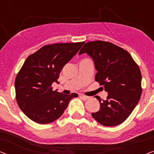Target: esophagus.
I'll list each match as a JSON object with an SVG mask.
<instances>
[{
  "instance_id": "1",
  "label": "esophagus",
  "mask_w": 154,
  "mask_h": 154,
  "mask_svg": "<svg viewBox=\"0 0 154 154\" xmlns=\"http://www.w3.org/2000/svg\"><path fill=\"white\" fill-rule=\"evenodd\" d=\"M80 97H81V98H82L84 100H88V99L90 98V97L83 95V94H81V95H80Z\"/></svg>"
}]
</instances>
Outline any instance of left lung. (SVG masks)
Returning <instances> with one entry per match:
<instances>
[{"label":"left lung","mask_w":154,"mask_h":154,"mask_svg":"<svg viewBox=\"0 0 154 154\" xmlns=\"http://www.w3.org/2000/svg\"><path fill=\"white\" fill-rule=\"evenodd\" d=\"M83 53L92 57L97 71L95 81L108 92L106 100L94 97L100 103V109L92 113V117L102 125H119L131 114L140 99V69L129 52L109 42H88L79 54Z\"/></svg>","instance_id":"left-lung-1"}]
</instances>
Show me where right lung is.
Listing matches in <instances>:
<instances>
[{"instance_id": "obj_1", "label": "right lung", "mask_w": 154, "mask_h": 154, "mask_svg": "<svg viewBox=\"0 0 154 154\" xmlns=\"http://www.w3.org/2000/svg\"><path fill=\"white\" fill-rule=\"evenodd\" d=\"M84 42L45 45L29 55L17 75L16 100L25 115L40 124L52 123L63 114L76 93L67 95L52 90L67 62L79 52Z\"/></svg>"}]
</instances>
